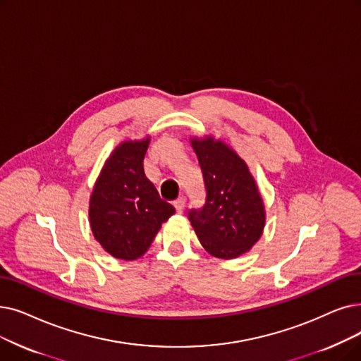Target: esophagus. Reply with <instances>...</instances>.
Listing matches in <instances>:
<instances>
[{
	"mask_svg": "<svg viewBox=\"0 0 361 361\" xmlns=\"http://www.w3.org/2000/svg\"><path fill=\"white\" fill-rule=\"evenodd\" d=\"M174 207L177 209V212H183L184 208H185V199L184 197H178L177 200H174Z\"/></svg>",
	"mask_w": 361,
	"mask_h": 361,
	"instance_id": "34e87169",
	"label": "esophagus"
}]
</instances>
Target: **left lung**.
I'll return each instance as SVG.
<instances>
[{
    "instance_id": "1",
    "label": "left lung",
    "mask_w": 361,
    "mask_h": 361,
    "mask_svg": "<svg viewBox=\"0 0 361 361\" xmlns=\"http://www.w3.org/2000/svg\"><path fill=\"white\" fill-rule=\"evenodd\" d=\"M205 184L203 207L192 208L189 219L209 254L231 259L247 252L261 238L265 212L247 165L219 140H192Z\"/></svg>"
}]
</instances>
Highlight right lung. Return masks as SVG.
<instances>
[{"label": "right lung", "instance_id": "1", "mask_svg": "<svg viewBox=\"0 0 361 361\" xmlns=\"http://www.w3.org/2000/svg\"><path fill=\"white\" fill-rule=\"evenodd\" d=\"M147 147L149 138L119 145L106 161L90 199L94 238L118 259L142 257L162 223L176 212L145 174Z\"/></svg>", "mask_w": 361, "mask_h": 361}]
</instances>
